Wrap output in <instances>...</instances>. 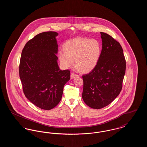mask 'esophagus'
I'll return each mask as SVG.
<instances>
[{"instance_id":"obj_1","label":"esophagus","mask_w":147,"mask_h":147,"mask_svg":"<svg viewBox=\"0 0 147 147\" xmlns=\"http://www.w3.org/2000/svg\"><path fill=\"white\" fill-rule=\"evenodd\" d=\"M78 77V76L76 74H75L74 73H71V74H70V77H71V79H73V78H75L76 77Z\"/></svg>"}]
</instances>
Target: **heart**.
I'll return each mask as SVG.
<instances>
[{
    "instance_id": "obj_1",
    "label": "heart",
    "mask_w": 147,
    "mask_h": 147,
    "mask_svg": "<svg viewBox=\"0 0 147 147\" xmlns=\"http://www.w3.org/2000/svg\"><path fill=\"white\" fill-rule=\"evenodd\" d=\"M63 51L59 52L58 57L64 68L71 67L74 61L78 69L88 73L97 65L102 47L97 40L77 37L65 42L63 45Z\"/></svg>"
}]
</instances>
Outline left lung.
<instances>
[{
	"mask_svg": "<svg viewBox=\"0 0 147 147\" xmlns=\"http://www.w3.org/2000/svg\"><path fill=\"white\" fill-rule=\"evenodd\" d=\"M102 49L96 67L82 76L84 102L92 109L109 105L122 88L126 72V59L120 43L112 36L100 32Z\"/></svg>",
	"mask_w": 147,
	"mask_h": 147,
	"instance_id": "obj_1",
	"label": "left lung"
}]
</instances>
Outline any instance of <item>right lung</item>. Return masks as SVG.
Instances as JSON below:
<instances>
[{"label": "right lung", "instance_id": "1", "mask_svg": "<svg viewBox=\"0 0 147 147\" xmlns=\"http://www.w3.org/2000/svg\"><path fill=\"white\" fill-rule=\"evenodd\" d=\"M53 31L43 32L29 40L21 53L19 76L28 100L43 110L59 104L64 85L70 79V70L59 69L58 45Z\"/></svg>", "mask_w": 147, "mask_h": 147}]
</instances>
